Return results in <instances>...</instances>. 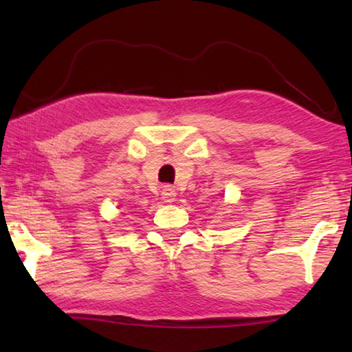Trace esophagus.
Instances as JSON below:
<instances>
[{"label": "esophagus", "mask_w": 352, "mask_h": 352, "mask_svg": "<svg viewBox=\"0 0 352 352\" xmlns=\"http://www.w3.org/2000/svg\"><path fill=\"white\" fill-rule=\"evenodd\" d=\"M162 199L164 201V203H172V201L175 199L174 188H170V186H164L162 190Z\"/></svg>", "instance_id": "34e87169"}]
</instances>
